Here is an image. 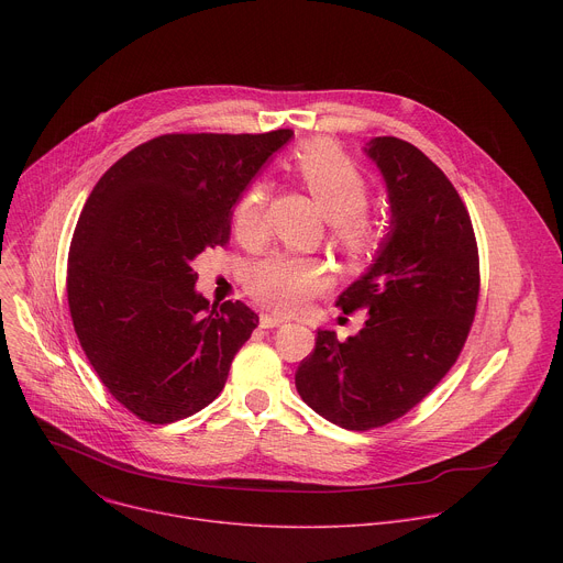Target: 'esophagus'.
<instances>
[{
	"instance_id": "1",
	"label": "esophagus",
	"mask_w": 563,
	"mask_h": 563,
	"mask_svg": "<svg viewBox=\"0 0 563 563\" xmlns=\"http://www.w3.org/2000/svg\"><path fill=\"white\" fill-rule=\"evenodd\" d=\"M283 323H287L283 316H276V313H263L261 316V328L263 330H274V328H278Z\"/></svg>"
}]
</instances>
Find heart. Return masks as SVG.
<instances>
[{
  "mask_svg": "<svg viewBox=\"0 0 563 563\" xmlns=\"http://www.w3.org/2000/svg\"><path fill=\"white\" fill-rule=\"evenodd\" d=\"M294 169L320 209L332 220V245L352 258L369 256L378 243V227L365 213L369 185L347 155L325 142H311L296 153ZM265 183H254L233 209V233L243 245H258L267 233ZM328 267L316 258L276 254L247 274V291L263 307L291 313L328 285Z\"/></svg>",
  "mask_w": 563,
  "mask_h": 563,
  "instance_id": "1",
  "label": "heart"
}]
</instances>
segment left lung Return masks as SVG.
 I'll use <instances>...</instances> for the list:
<instances>
[{"instance_id": "left-lung-1", "label": "left lung", "mask_w": 563, "mask_h": 563, "mask_svg": "<svg viewBox=\"0 0 563 563\" xmlns=\"http://www.w3.org/2000/svg\"><path fill=\"white\" fill-rule=\"evenodd\" d=\"M391 227L369 272L336 300L367 309L365 328L339 341L318 330L296 389L323 419L354 432L383 428L439 385L456 363L478 302V250L470 213L448 176L415 144L378 135Z\"/></svg>"}]
</instances>
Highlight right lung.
<instances>
[{
  "mask_svg": "<svg viewBox=\"0 0 563 563\" xmlns=\"http://www.w3.org/2000/svg\"><path fill=\"white\" fill-rule=\"evenodd\" d=\"M291 135H157L122 155L79 213L66 269L73 328L140 421L165 426L207 408L258 328L245 302L209 305L191 263L229 243L231 207Z\"/></svg>",
  "mask_w": 563,
  "mask_h": 563,
  "instance_id": "add662e5",
  "label": "right lung"
}]
</instances>
